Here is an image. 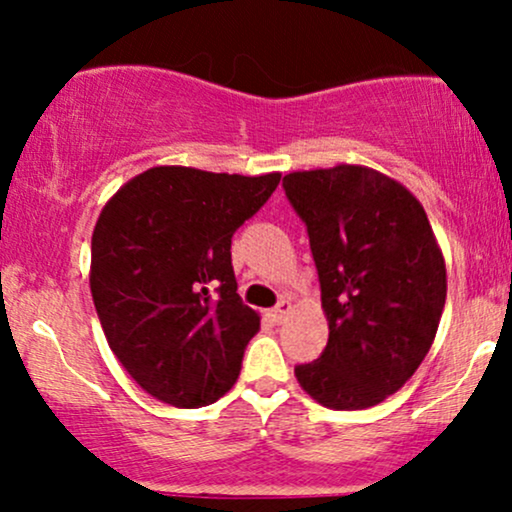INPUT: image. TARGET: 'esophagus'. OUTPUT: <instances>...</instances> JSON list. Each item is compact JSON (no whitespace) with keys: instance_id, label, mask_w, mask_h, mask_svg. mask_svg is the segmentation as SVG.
I'll use <instances>...</instances> for the list:
<instances>
[{"instance_id":"obj_1","label":"esophagus","mask_w":512,"mask_h":512,"mask_svg":"<svg viewBox=\"0 0 512 512\" xmlns=\"http://www.w3.org/2000/svg\"><path fill=\"white\" fill-rule=\"evenodd\" d=\"M289 310H291V303L286 301V298H281V301L276 303L272 310H269V317H272L274 325H279V322H284V317L289 315Z\"/></svg>"}]
</instances>
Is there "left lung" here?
Here are the masks:
<instances>
[{
  "label": "left lung",
  "mask_w": 512,
  "mask_h": 512,
  "mask_svg": "<svg viewBox=\"0 0 512 512\" xmlns=\"http://www.w3.org/2000/svg\"><path fill=\"white\" fill-rule=\"evenodd\" d=\"M310 238L330 339L298 383L330 409H366L421 366L445 305V262L424 207L363 166L284 178Z\"/></svg>",
  "instance_id": "8db88e82"
}]
</instances>
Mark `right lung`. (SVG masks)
Instances as JSON below:
<instances>
[{
    "label": "right lung",
    "instance_id": "obj_1",
    "mask_svg": "<svg viewBox=\"0 0 512 512\" xmlns=\"http://www.w3.org/2000/svg\"><path fill=\"white\" fill-rule=\"evenodd\" d=\"M279 180L161 166L129 180L98 216V320L117 361L161 402L207 407L238 380L260 317L236 293L231 238Z\"/></svg>",
    "mask_w": 512,
    "mask_h": 512
}]
</instances>
